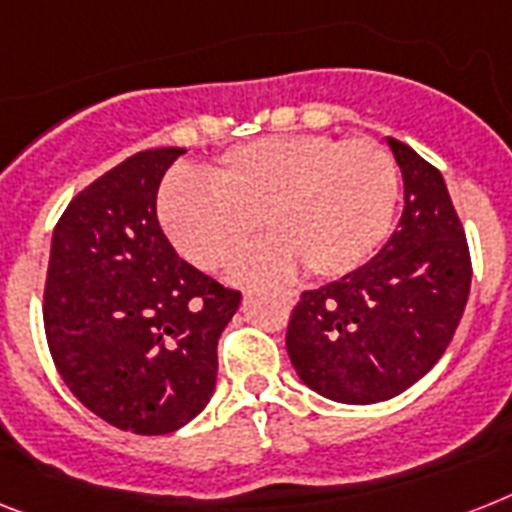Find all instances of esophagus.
I'll use <instances>...</instances> for the list:
<instances>
[{
    "mask_svg": "<svg viewBox=\"0 0 512 512\" xmlns=\"http://www.w3.org/2000/svg\"><path fill=\"white\" fill-rule=\"evenodd\" d=\"M284 302H286V305H289V307H292L294 302H297V294H294V292H286V294H284Z\"/></svg>",
    "mask_w": 512,
    "mask_h": 512,
    "instance_id": "esophagus-1",
    "label": "esophagus"
}]
</instances>
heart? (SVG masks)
I'll return each instance as SVG.
<instances>
[{
    "mask_svg": "<svg viewBox=\"0 0 512 512\" xmlns=\"http://www.w3.org/2000/svg\"><path fill=\"white\" fill-rule=\"evenodd\" d=\"M397 168L381 144L321 134L270 136L228 149L207 181L178 173L162 186L160 220L173 247L202 270L228 265L255 239L270 242L231 268L236 284L339 278L384 242L397 207Z\"/></svg>",
    "mask_w": 512,
    "mask_h": 512,
    "instance_id": "obj_1",
    "label": "heart"
}]
</instances>
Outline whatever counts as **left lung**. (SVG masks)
Instances as JSON below:
<instances>
[{
	"label": "left lung",
	"instance_id": "8db88e82",
	"mask_svg": "<svg viewBox=\"0 0 512 512\" xmlns=\"http://www.w3.org/2000/svg\"><path fill=\"white\" fill-rule=\"evenodd\" d=\"M405 210L371 263L302 292L286 328L299 381L344 405L392 400L450 347L471 292V255L442 173L386 139Z\"/></svg>",
	"mask_w": 512,
	"mask_h": 512
}]
</instances>
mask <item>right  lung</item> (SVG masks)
I'll list each match as a JSON object with an SVG mask.
<instances>
[{
	"instance_id": "1",
	"label": "right lung",
	"mask_w": 512,
	"mask_h": 512,
	"mask_svg": "<svg viewBox=\"0 0 512 512\" xmlns=\"http://www.w3.org/2000/svg\"><path fill=\"white\" fill-rule=\"evenodd\" d=\"M181 147L144 149L78 194L52 234L44 328L62 381L120 431L157 436L215 392L218 339L242 294L170 247L157 189Z\"/></svg>"
}]
</instances>
